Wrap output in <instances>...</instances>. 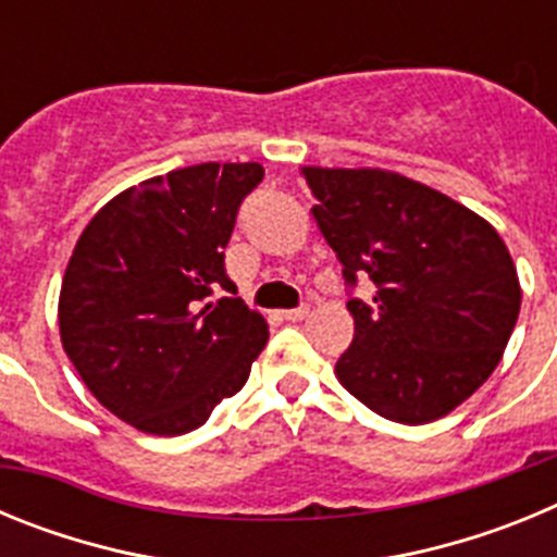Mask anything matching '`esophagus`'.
<instances>
[{"mask_svg":"<svg viewBox=\"0 0 557 557\" xmlns=\"http://www.w3.org/2000/svg\"><path fill=\"white\" fill-rule=\"evenodd\" d=\"M307 314H309V307H298V309H287V312H282V318L289 323H298L304 321Z\"/></svg>","mask_w":557,"mask_h":557,"instance_id":"esophagus-1","label":"esophagus"}]
</instances>
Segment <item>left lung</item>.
I'll return each mask as SVG.
<instances>
[{
    "instance_id": "1",
    "label": "left lung",
    "mask_w": 557,
    "mask_h": 557,
    "mask_svg": "<svg viewBox=\"0 0 557 557\" xmlns=\"http://www.w3.org/2000/svg\"><path fill=\"white\" fill-rule=\"evenodd\" d=\"M314 223L346 282L354 339L337 382L398 424H430L474 396L499 366L521 307L519 273L494 225L444 191L379 166H301Z\"/></svg>"
}]
</instances>
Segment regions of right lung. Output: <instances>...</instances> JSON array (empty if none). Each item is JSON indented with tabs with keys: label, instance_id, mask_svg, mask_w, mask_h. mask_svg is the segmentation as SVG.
Listing matches in <instances>:
<instances>
[{
	"label": "right lung",
	"instance_id": "1",
	"mask_svg": "<svg viewBox=\"0 0 557 557\" xmlns=\"http://www.w3.org/2000/svg\"><path fill=\"white\" fill-rule=\"evenodd\" d=\"M256 161L181 166L127 186L88 220L66 264L58 329L83 385L147 435L198 430L243 391L268 323L223 268L236 209L262 181Z\"/></svg>",
	"mask_w": 557,
	"mask_h": 557
}]
</instances>
